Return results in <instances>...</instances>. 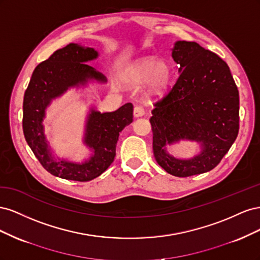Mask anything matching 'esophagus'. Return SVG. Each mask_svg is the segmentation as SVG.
I'll list each match as a JSON object with an SVG mask.
<instances>
[{"mask_svg":"<svg viewBox=\"0 0 260 260\" xmlns=\"http://www.w3.org/2000/svg\"><path fill=\"white\" fill-rule=\"evenodd\" d=\"M144 108L142 106H136L135 107V111H133V115H135V117H142L144 115Z\"/></svg>","mask_w":260,"mask_h":260,"instance_id":"esophagus-1","label":"esophagus"}]
</instances>
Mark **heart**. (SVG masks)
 <instances>
[{
	"label": "heart",
	"instance_id": "b5f03b06",
	"mask_svg": "<svg viewBox=\"0 0 260 260\" xmlns=\"http://www.w3.org/2000/svg\"><path fill=\"white\" fill-rule=\"evenodd\" d=\"M170 75L167 62L148 57L132 62L125 68L123 80L132 85H140L147 81L148 92L153 95H160L167 89Z\"/></svg>",
	"mask_w": 260,
	"mask_h": 260
}]
</instances>
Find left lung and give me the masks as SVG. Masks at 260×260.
Listing matches in <instances>:
<instances>
[{
	"instance_id": "1",
	"label": "left lung",
	"mask_w": 260,
	"mask_h": 260,
	"mask_svg": "<svg viewBox=\"0 0 260 260\" xmlns=\"http://www.w3.org/2000/svg\"><path fill=\"white\" fill-rule=\"evenodd\" d=\"M172 57L179 77L169 92L154 103L149 122L156 161L168 174L190 177L214 169L238 137L239 90L226 62L196 42L178 41ZM180 139L201 143L192 160L170 156L166 145Z\"/></svg>"
}]
</instances>
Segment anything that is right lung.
<instances>
[{
  "instance_id": "add662e5",
  "label": "right lung",
  "mask_w": 260,
  "mask_h": 260,
  "mask_svg": "<svg viewBox=\"0 0 260 260\" xmlns=\"http://www.w3.org/2000/svg\"><path fill=\"white\" fill-rule=\"evenodd\" d=\"M96 57L98 52L94 49L69 43L36 67L23 96V136L43 168L61 179L86 182L103 174L114 161L119 133L133 120L131 103L113 113L101 114L92 109L86 122L84 143L94 149V155L82 164L52 157L43 133L45 108L70 86L83 85L91 79L105 82L103 75L85 64Z\"/></svg>"
}]
</instances>
